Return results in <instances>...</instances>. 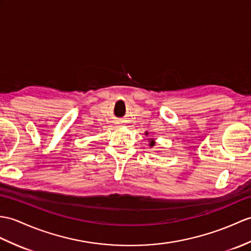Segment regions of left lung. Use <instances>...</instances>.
<instances>
[{
	"mask_svg": "<svg viewBox=\"0 0 251 251\" xmlns=\"http://www.w3.org/2000/svg\"><path fill=\"white\" fill-rule=\"evenodd\" d=\"M145 135H148V132L147 133H145ZM149 145H150V147L151 148H153L154 147V145H155V141H154V140L152 139V140H151V141H150V143H149Z\"/></svg>",
	"mask_w": 251,
	"mask_h": 251,
	"instance_id": "8db88e82",
	"label": "left lung"
}]
</instances>
